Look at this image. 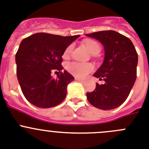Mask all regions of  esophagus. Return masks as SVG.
<instances>
[{
	"label": "esophagus",
	"mask_w": 149,
	"mask_h": 149,
	"mask_svg": "<svg viewBox=\"0 0 149 149\" xmlns=\"http://www.w3.org/2000/svg\"><path fill=\"white\" fill-rule=\"evenodd\" d=\"M76 81H79V82H81V83H84V80L80 79H79V78H76Z\"/></svg>",
	"instance_id": "obj_1"
}]
</instances>
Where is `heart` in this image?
<instances>
[{"label":"heart","mask_w":149,"mask_h":149,"mask_svg":"<svg viewBox=\"0 0 149 149\" xmlns=\"http://www.w3.org/2000/svg\"><path fill=\"white\" fill-rule=\"evenodd\" d=\"M84 45L86 47L87 49L91 52L92 54H96L100 50V46L99 43L93 40H86L84 41ZM73 49V45H69L66 49L63 56L66 58L70 54ZM67 69L68 71L73 75L74 76L79 79H84L90 73L94 70V67L92 64L90 63H79V62H70L67 65Z\"/></svg>","instance_id":"b5f03b06"}]
</instances>
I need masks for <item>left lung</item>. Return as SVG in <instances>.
Listing matches in <instances>:
<instances>
[{
	"label": "left lung",
	"mask_w": 149,
	"mask_h": 149,
	"mask_svg": "<svg viewBox=\"0 0 149 149\" xmlns=\"http://www.w3.org/2000/svg\"><path fill=\"white\" fill-rule=\"evenodd\" d=\"M85 36L98 40L104 49V61L93 74L104 83H96L94 91L87 93L88 100L100 109H114L126 100L134 84L137 53L129 38L113 30Z\"/></svg>",
	"instance_id": "left-lung-1"
}]
</instances>
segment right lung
<instances>
[{
  "label": "right lung",
  "mask_w": 149,
  "mask_h": 149,
  "mask_svg": "<svg viewBox=\"0 0 149 149\" xmlns=\"http://www.w3.org/2000/svg\"><path fill=\"white\" fill-rule=\"evenodd\" d=\"M79 37L38 33L22 40L15 55L17 77L23 94L33 105L52 108L65 100L74 77L64 70L53 79L51 73L64 69L61 56Z\"/></svg>",
  "instance_id": "1"
}]
</instances>
